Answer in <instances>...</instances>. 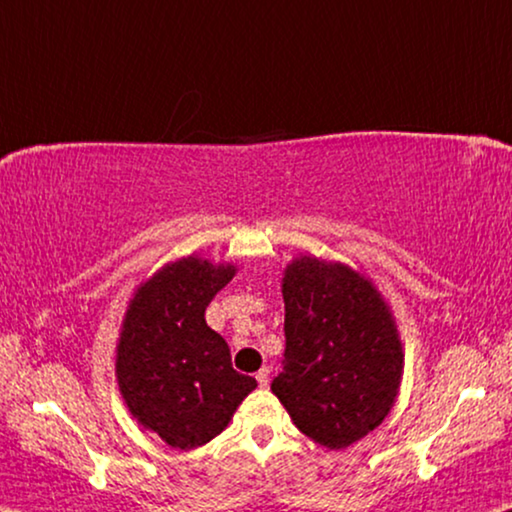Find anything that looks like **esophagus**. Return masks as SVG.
I'll return each instance as SVG.
<instances>
[{
  "instance_id": "obj_1",
  "label": "esophagus",
  "mask_w": 512,
  "mask_h": 512,
  "mask_svg": "<svg viewBox=\"0 0 512 512\" xmlns=\"http://www.w3.org/2000/svg\"><path fill=\"white\" fill-rule=\"evenodd\" d=\"M255 379H257V384L262 386V388L269 386V381H271V372H269V368H262V370H259L257 375H255Z\"/></svg>"
}]
</instances>
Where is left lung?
Here are the masks:
<instances>
[{"instance_id": "1", "label": "left lung", "mask_w": 512, "mask_h": 512, "mask_svg": "<svg viewBox=\"0 0 512 512\" xmlns=\"http://www.w3.org/2000/svg\"><path fill=\"white\" fill-rule=\"evenodd\" d=\"M285 358L271 391L315 444L340 451L388 416L404 370L393 312L363 273L301 255L287 264Z\"/></svg>"}]
</instances>
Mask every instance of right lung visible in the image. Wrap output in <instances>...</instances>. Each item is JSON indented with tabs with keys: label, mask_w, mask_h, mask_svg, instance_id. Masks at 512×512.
<instances>
[{
	"label": "right lung",
	"mask_w": 512,
	"mask_h": 512,
	"mask_svg": "<svg viewBox=\"0 0 512 512\" xmlns=\"http://www.w3.org/2000/svg\"><path fill=\"white\" fill-rule=\"evenodd\" d=\"M234 264L197 255L165 264L135 289L117 342L119 391L133 418L167 446L190 451L218 437L257 381L232 368L204 310Z\"/></svg>",
	"instance_id": "obj_1"
}]
</instances>
